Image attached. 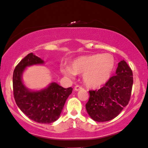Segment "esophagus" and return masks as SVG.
Returning a JSON list of instances; mask_svg holds the SVG:
<instances>
[{
  "mask_svg": "<svg viewBox=\"0 0 148 148\" xmlns=\"http://www.w3.org/2000/svg\"><path fill=\"white\" fill-rule=\"evenodd\" d=\"M81 89H83V87L81 86V85H76L75 88H74V90H75L76 91H78V90H81Z\"/></svg>",
  "mask_w": 148,
  "mask_h": 148,
  "instance_id": "34e87169",
  "label": "esophagus"
}]
</instances>
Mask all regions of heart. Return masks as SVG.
<instances>
[{
	"label": "heart",
	"instance_id": "b5f03b06",
	"mask_svg": "<svg viewBox=\"0 0 148 148\" xmlns=\"http://www.w3.org/2000/svg\"><path fill=\"white\" fill-rule=\"evenodd\" d=\"M114 67L115 60L111 54H97L80 57L72 62L71 67H64L62 72L69 77L83 74L87 86L98 88L108 81Z\"/></svg>",
	"mask_w": 148,
	"mask_h": 148
}]
</instances>
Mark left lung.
I'll use <instances>...</instances> for the list:
<instances>
[{
    "instance_id": "8db88e82",
    "label": "left lung",
    "mask_w": 148,
    "mask_h": 148,
    "mask_svg": "<svg viewBox=\"0 0 148 148\" xmlns=\"http://www.w3.org/2000/svg\"><path fill=\"white\" fill-rule=\"evenodd\" d=\"M133 85L132 71L124 60L119 63L115 75L99 90H90L85 105L94 121L105 122L116 117L129 103Z\"/></svg>"
}]
</instances>
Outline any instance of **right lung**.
I'll return each mask as SVG.
<instances>
[{"label":"right lung","instance_id":"1","mask_svg":"<svg viewBox=\"0 0 148 148\" xmlns=\"http://www.w3.org/2000/svg\"><path fill=\"white\" fill-rule=\"evenodd\" d=\"M43 63L32 53L27 54L16 66L13 73L14 100L28 118L40 123L48 124L59 118L65 101L72 94V88H63L52 83L45 90L31 92L23 85L21 75L26 67Z\"/></svg>","mask_w":148,"mask_h":148}]
</instances>
